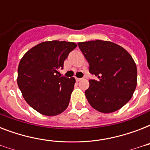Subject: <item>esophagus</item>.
I'll return each instance as SVG.
<instances>
[{
    "instance_id": "34e87169",
    "label": "esophagus",
    "mask_w": 150,
    "mask_h": 150,
    "mask_svg": "<svg viewBox=\"0 0 150 150\" xmlns=\"http://www.w3.org/2000/svg\"><path fill=\"white\" fill-rule=\"evenodd\" d=\"M80 80H82V79H79V78H76V81H77V82H79Z\"/></svg>"
}]
</instances>
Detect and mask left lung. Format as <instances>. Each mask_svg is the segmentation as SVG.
Masks as SVG:
<instances>
[{"label": "left lung", "instance_id": "1", "mask_svg": "<svg viewBox=\"0 0 150 150\" xmlns=\"http://www.w3.org/2000/svg\"><path fill=\"white\" fill-rule=\"evenodd\" d=\"M89 64V72L97 76L89 80L85 92L94 109L107 114L121 109L132 97L137 85V68L132 57L122 47L110 41L78 43Z\"/></svg>", "mask_w": 150, "mask_h": 150}]
</instances>
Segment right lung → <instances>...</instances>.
<instances>
[{"instance_id": "1", "label": "right lung", "mask_w": 150, "mask_h": 150, "mask_svg": "<svg viewBox=\"0 0 150 150\" xmlns=\"http://www.w3.org/2000/svg\"><path fill=\"white\" fill-rule=\"evenodd\" d=\"M77 47L73 42L46 41L24 54L18 68L17 83L27 103L46 116L64 111L74 89V77L59 72L68 54Z\"/></svg>"}]
</instances>
